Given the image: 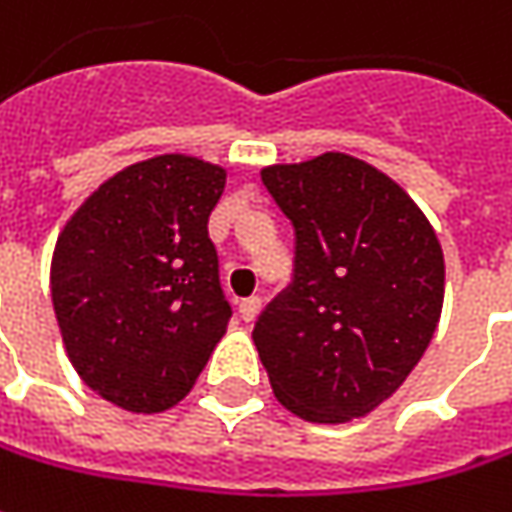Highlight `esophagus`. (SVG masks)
Listing matches in <instances>:
<instances>
[{"mask_svg":"<svg viewBox=\"0 0 512 512\" xmlns=\"http://www.w3.org/2000/svg\"><path fill=\"white\" fill-rule=\"evenodd\" d=\"M260 309H263V300L252 295V298H243L240 300V318L246 323H252L260 315Z\"/></svg>","mask_w":512,"mask_h":512,"instance_id":"1","label":"esophagus"}]
</instances>
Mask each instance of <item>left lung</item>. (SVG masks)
I'll use <instances>...</instances> for the list:
<instances>
[{
  "label": "left lung",
  "mask_w": 512,
  "mask_h": 512,
  "mask_svg": "<svg viewBox=\"0 0 512 512\" xmlns=\"http://www.w3.org/2000/svg\"><path fill=\"white\" fill-rule=\"evenodd\" d=\"M292 220V286L257 318L280 404L312 424L381 407L433 341L444 252L427 214L381 168L344 151L260 171Z\"/></svg>",
  "instance_id": "left-lung-1"
}]
</instances>
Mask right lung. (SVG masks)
I'll use <instances>...</instances> for the list:
<instances>
[{
	"mask_svg": "<svg viewBox=\"0 0 512 512\" xmlns=\"http://www.w3.org/2000/svg\"><path fill=\"white\" fill-rule=\"evenodd\" d=\"M223 186L217 163L157 154L108 177L56 237L62 344L79 378L120 410L180 404L229 329L209 240Z\"/></svg>",
	"mask_w": 512,
	"mask_h": 512,
	"instance_id": "right-lung-1",
	"label": "right lung"
}]
</instances>
